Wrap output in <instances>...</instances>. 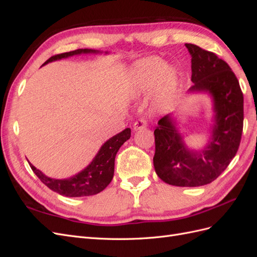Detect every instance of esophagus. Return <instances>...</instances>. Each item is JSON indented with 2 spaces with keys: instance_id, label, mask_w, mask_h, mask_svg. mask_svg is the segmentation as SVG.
<instances>
[{
  "instance_id": "34e87169",
  "label": "esophagus",
  "mask_w": 257,
  "mask_h": 257,
  "mask_svg": "<svg viewBox=\"0 0 257 257\" xmlns=\"http://www.w3.org/2000/svg\"><path fill=\"white\" fill-rule=\"evenodd\" d=\"M147 126V121H146V119H138L135 123H134V130L135 131H138V130H141V128H144V127H146Z\"/></svg>"
}]
</instances>
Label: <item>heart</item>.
Wrapping results in <instances>:
<instances>
[{
    "mask_svg": "<svg viewBox=\"0 0 257 257\" xmlns=\"http://www.w3.org/2000/svg\"><path fill=\"white\" fill-rule=\"evenodd\" d=\"M166 66L165 61L160 58L146 59L138 63L135 69L138 89L149 90L157 84L160 78L165 89H173L177 79L176 73Z\"/></svg>",
    "mask_w": 257,
    "mask_h": 257,
    "instance_id": "heart-1",
    "label": "heart"
}]
</instances>
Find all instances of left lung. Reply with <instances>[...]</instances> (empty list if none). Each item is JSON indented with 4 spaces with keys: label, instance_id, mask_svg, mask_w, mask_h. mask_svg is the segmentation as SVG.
I'll return each mask as SVG.
<instances>
[{
    "label": "left lung",
    "instance_id": "8db88e82",
    "mask_svg": "<svg viewBox=\"0 0 257 257\" xmlns=\"http://www.w3.org/2000/svg\"><path fill=\"white\" fill-rule=\"evenodd\" d=\"M192 57L193 85L190 92H207L213 99L211 138L201 150H191L166 114L154 130L153 165L163 181L176 186L211 183L236 155L243 128V94L236 75L215 53L185 44Z\"/></svg>",
    "mask_w": 257,
    "mask_h": 257
}]
</instances>
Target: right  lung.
Returning <instances> with one entry per match:
<instances>
[{
    "label": "right lung",
    "mask_w": 257,
    "mask_h": 257,
    "mask_svg": "<svg viewBox=\"0 0 257 257\" xmlns=\"http://www.w3.org/2000/svg\"><path fill=\"white\" fill-rule=\"evenodd\" d=\"M100 51L93 49H77L74 51L56 54L45 62V64L52 61L68 58L81 53H99ZM107 53V52H106ZM131 137V128H125L121 133L114 135L100 147L99 151L90 164L82 172L67 179H53L44 175L40 169L35 168L29 163L33 173L40 180L47 185L53 192L66 197H83L91 196L102 192L109 184L114 173V159L120 147Z\"/></svg>",
    "instance_id": "right-lung-1"
}]
</instances>
